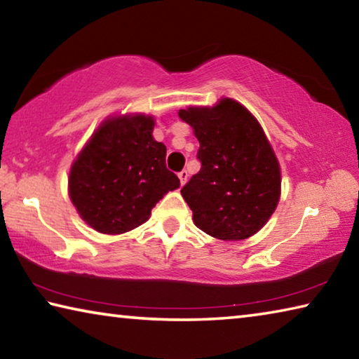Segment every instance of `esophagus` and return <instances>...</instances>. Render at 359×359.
I'll return each mask as SVG.
<instances>
[{"label":"esophagus","mask_w":359,"mask_h":359,"mask_svg":"<svg viewBox=\"0 0 359 359\" xmlns=\"http://www.w3.org/2000/svg\"><path fill=\"white\" fill-rule=\"evenodd\" d=\"M179 179H180V184H182V185H185V184H187V180H188V172L185 171V169H184V171H180V172H179Z\"/></svg>","instance_id":"34e87169"}]
</instances>
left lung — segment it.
<instances>
[{"mask_svg":"<svg viewBox=\"0 0 359 359\" xmlns=\"http://www.w3.org/2000/svg\"><path fill=\"white\" fill-rule=\"evenodd\" d=\"M199 141L201 169L180 193L212 238L242 241L264 226L280 198V166L258 120L231 98L180 109Z\"/></svg>","mask_w":359,"mask_h":359,"instance_id":"left-lung-1","label":"left lung"}]
</instances>
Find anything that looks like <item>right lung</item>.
I'll return each mask as SVG.
<instances>
[{
  "mask_svg": "<svg viewBox=\"0 0 359 359\" xmlns=\"http://www.w3.org/2000/svg\"><path fill=\"white\" fill-rule=\"evenodd\" d=\"M154 117L120 115L102 121L69 171V198L82 220L102 234H121L149 220L151 209L180 187L156 142Z\"/></svg>",
  "mask_w": 359,
  "mask_h": 359,
  "instance_id": "add662e5",
  "label": "right lung"
}]
</instances>
